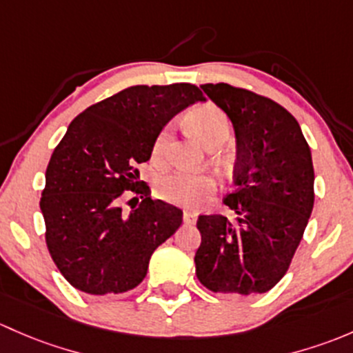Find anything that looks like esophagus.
<instances>
[{
	"instance_id": "obj_1",
	"label": "esophagus",
	"mask_w": 353,
	"mask_h": 353,
	"mask_svg": "<svg viewBox=\"0 0 353 353\" xmlns=\"http://www.w3.org/2000/svg\"><path fill=\"white\" fill-rule=\"evenodd\" d=\"M197 221V212H192V210H185L183 212V223L185 224H195Z\"/></svg>"
}]
</instances>
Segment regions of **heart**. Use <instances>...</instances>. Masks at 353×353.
Here are the masks:
<instances>
[{
    "label": "heart",
    "instance_id": "obj_1",
    "mask_svg": "<svg viewBox=\"0 0 353 353\" xmlns=\"http://www.w3.org/2000/svg\"><path fill=\"white\" fill-rule=\"evenodd\" d=\"M188 123L192 130L199 136V139L205 144H216L219 141H226L230 136L231 123L228 115L216 105H201L188 114ZM170 141H172V127L166 125L159 130L152 143V161L163 163L168 154ZM214 180L203 173L192 172H172L161 176L156 183V192L166 202L180 203V205H195L202 202L212 192Z\"/></svg>",
    "mask_w": 353,
    "mask_h": 353
}]
</instances>
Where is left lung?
Instances as JSON below:
<instances>
[{
  "mask_svg": "<svg viewBox=\"0 0 353 353\" xmlns=\"http://www.w3.org/2000/svg\"><path fill=\"white\" fill-rule=\"evenodd\" d=\"M201 88L231 119L236 134L234 212L199 216L195 274L212 292L263 294L292 261L314 205L310 144L277 101L228 83Z\"/></svg>",
  "mask_w": 353,
  "mask_h": 353,
  "instance_id": "left-lung-1",
  "label": "left lung"
}]
</instances>
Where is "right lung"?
<instances>
[{"label":"right lung","instance_id":"obj_1","mask_svg":"<svg viewBox=\"0 0 353 353\" xmlns=\"http://www.w3.org/2000/svg\"><path fill=\"white\" fill-rule=\"evenodd\" d=\"M190 83L137 85L86 108L69 123L46 172L41 210L54 263L74 289L122 294L144 281L150 258L181 224L183 212L152 201L139 180L159 130L195 101ZM141 195L131 212L125 195Z\"/></svg>","mask_w":353,"mask_h":353}]
</instances>
